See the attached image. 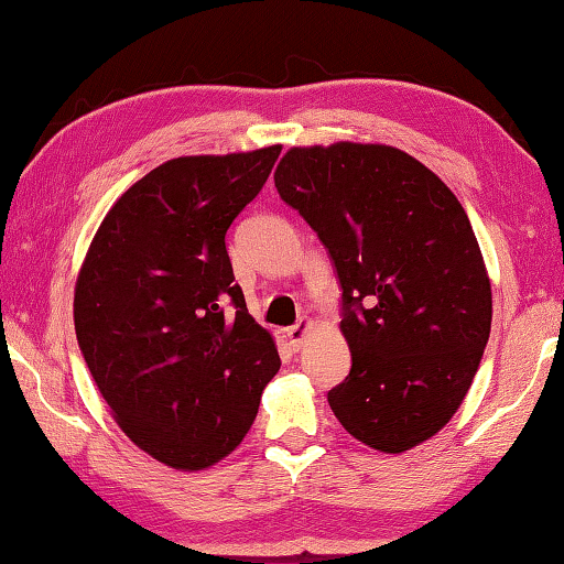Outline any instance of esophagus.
<instances>
[{
	"instance_id": "34e87169",
	"label": "esophagus",
	"mask_w": 564,
	"mask_h": 564,
	"mask_svg": "<svg viewBox=\"0 0 564 564\" xmlns=\"http://www.w3.org/2000/svg\"><path fill=\"white\" fill-rule=\"evenodd\" d=\"M313 328V321L311 318H301L295 326L285 328V338H289V343L293 348H301V343L305 340V336H308V330Z\"/></svg>"
}]
</instances>
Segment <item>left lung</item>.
Instances as JSON below:
<instances>
[{
  "label": "left lung",
  "mask_w": 564,
  "mask_h": 564,
  "mask_svg": "<svg viewBox=\"0 0 564 564\" xmlns=\"http://www.w3.org/2000/svg\"><path fill=\"white\" fill-rule=\"evenodd\" d=\"M273 178L343 289L352 366L328 390L330 410L368 447L410 451L455 415L490 338V279L470 218L395 147H293Z\"/></svg>",
  "instance_id": "1"
}]
</instances>
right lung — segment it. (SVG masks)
Listing matches in <instances>:
<instances>
[{
  "label": "right lung",
  "mask_w": 564,
  "mask_h": 564,
  "mask_svg": "<svg viewBox=\"0 0 564 564\" xmlns=\"http://www.w3.org/2000/svg\"><path fill=\"white\" fill-rule=\"evenodd\" d=\"M279 154L178 156L149 171L104 216L76 279L74 328L94 383L131 443L176 470L224 460L281 368L226 251Z\"/></svg>",
  "instance_id": "1"
}]
</instances>
